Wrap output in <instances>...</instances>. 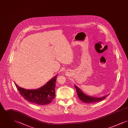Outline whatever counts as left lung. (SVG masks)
Masks as SVG:
<instances>
[{
  "label": "left lung",
  "mask_w": 128,
  "mask_h": 128,
  "mask_svg": "<svg viewBox=\"0 0 128 128\" xmlns=\"http://www.w3.org/2000/svg\"><path fill=\"white\" fill-rule=\"evenodd\" d=\"M77 93L78 94V96L79 98L83 102L85 103H94L96 102H98L99 101H102L104 100L106 96H108L109 94H108L106 96H104L101 98H96L94 96H87L84 92H83L80 89L79 87H78L76 85H74Z\"/></svg>",
  "instance_id": "8db88e82"
}]
</instances>
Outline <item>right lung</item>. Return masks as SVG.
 <instances>
[{
	"label": "right lung",
	"instance_id": "obj_1",
	"mask_svg": "<svg viewBox=\"0 0 128 128\" xmlns=\"http://www.w3.org/2000/svg\"><path fill=\"white\" fill-rule=\"evenodd\" d=\"M58 75L42 87L37 89H25L16 84L18 90L20 95L25 100L38 105H46L53 101L55 98L56 81Z\"/></svg>",
	"mask_w": 128,
	"mask_h": 128
}]
</instances>
